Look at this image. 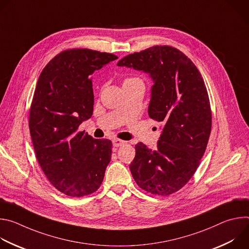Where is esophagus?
Masks as SVG:
<instances>
[{"label": "esophagus", "instance_id": "esophagus-1", "mask_svg": "<svg viewBox=\"0 0 249 249\" xmlns=\"http://www.w3.org/2000/svg\"><path fill=\"white\" fill-rule=\"evenodd\" d=\"M127 143L126 141H123V140H120V139H114L113 140V146L114 147H121L123 145H125Z\"/></svg>", "mask_w": 249, "mask_h": 249}]
</instances>
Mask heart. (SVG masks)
<instances>
[{
    "mask_svg": "<svg viewBox=\"0 0 249 249\" xmlns=\"http://www.w3.org/2000/svg\"><path fill=\"white\" fill-rule=\"evenodd\" d=\"M129 80H133V79H132V78H128V79H126L125 81H129ZM125 81H124V82H125Z\"/></svg>",
    "mask_w": 249,
    "mask_h": 249,
    "instance_id": "obj_1",
    "label": "heart"
}]
</instances>
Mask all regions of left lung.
I'll return each mask as SVG.
<instances>
[{
  "instance_id": "obj_1",
  "label": "left lung",
  "mask_w": 249,
  "mask_h": 249,
  "mask_svg": "<svg viewBox=\"0 0 249 249\" xmlns=\"http://www.w3.org/2000/svg\"><path fill=\"white\" fill-rule=\"evenodd\" d=\"M117 65L150 74L149 115L164 125L155 150L135 146L133 178L151 194H173L194 175L210 138L212 111L204 80L184 53L168 45L129 54Z\"/></svg>"
}]
</instances>
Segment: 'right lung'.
<instances>
[{
  "label": "right lung",
  "mask_w": 249,
  "mask_h": 249,
  "mask_svg": "<svg viewBox=\"0 0 249 249\" xmlns=\"http://www.w3.org/2000/svg\"><path fill=\"white\" fill-rule=\"evenodd\" d=\"M111 53L67 49L42 70L29 110L35 156L50 183L70 197H83L101 185L112 143L93 139L80 124L92 115L90 75L116 60Z\"/></svg>",
  "instance_id": "add662e5"
}]
</instances>
